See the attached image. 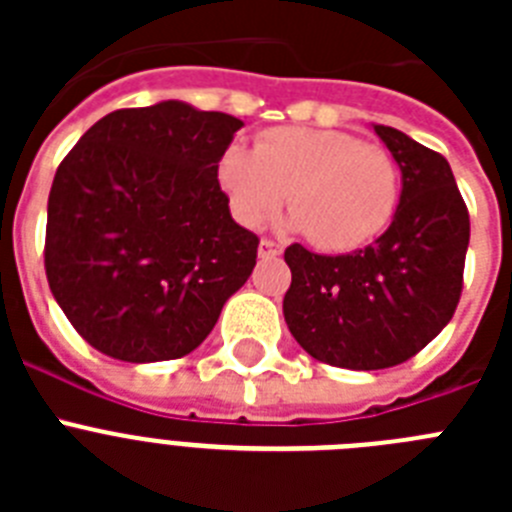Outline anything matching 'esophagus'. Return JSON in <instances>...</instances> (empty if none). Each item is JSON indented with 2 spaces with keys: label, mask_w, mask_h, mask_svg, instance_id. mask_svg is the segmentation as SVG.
<instances>
[{
  "label": "esophagus",
  "mask_w": 512,
  "mask_h": 512,
  "mask_svg": "<svg viewBox=\"0 0 512 512\" xmlns=\"http://www.w3.org/2000/svg\"><path fill=\"white\" fill-rule=\"evenodd\" d=\"M279 253H282V246L274 241H269V238H264V241L259 243V259H277Z\"/></svg>",
  "instance_id": "obj_1"
}]
</instances>
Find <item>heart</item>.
Masks as SVG:
<instances>
[{
    "label": "heart",
    "instance_id": "b5f03b06",
    "mask_svg": "<svg viewBox=\"0 0 512 512\" xmlns=\"http://www.w3.org/2000/svg\"><path fill=\"white\" fill-rule=\"evenodd\" d=\"M217 179L243 225L269 223L289 194V228L336 253L374 241L400 200L395 158L343 130L274 128L253 151L233 143Z\"/></svg>",
    "mask_w": 512,
    "mask_h": 512
}]
</instances>
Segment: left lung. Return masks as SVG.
Masks as SVG:
<instances>
[{
  "instance_id": "8db88e82",
  "label": "left lung",
  "mask_w": 512,
  "mask_h": 512,
  "mask_svg": "<svg viewBox=\"0 0 512 512\" xmlns=\"http://www.w3.org/2000/svg\"><path fill=\"white\" fill-rule=\"evenodd\" d=\"M400 166L390 228L359 251H284L289 333L312 359L372 372L408 361L446 328L461 295L469 212L441 153L387 125H372Z\"/></svg>"
}]
</instances>
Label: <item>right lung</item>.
Wrapping results in <instances>:
<instances>
[{
    "label": "right lung",
    "instance_id": "right-lung-1",
    "mask_svg": "<svg viewBox=\"0 0 512 512\" xmlns=\"http://www.w3.org/2000/svg\"><path fill=\"white\" fill-rule=\"evenodd\" d=\"M243 120L179 99L115 110L61 161L45 274L79 336L151 364L192 354L256 266L217 164Z\"/></svg>",
    "mask_w": 512,
    "mask_h": 512
}]
</instances>
